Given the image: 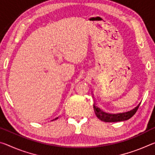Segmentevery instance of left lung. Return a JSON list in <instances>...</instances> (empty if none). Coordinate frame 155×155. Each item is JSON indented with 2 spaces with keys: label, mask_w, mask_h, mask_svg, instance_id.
Here are the masks:
<instances>
[{
  "label": "left lung",
  "mask_w": 155,
  "mask_h": 155,
  "mask_svg": "<svg viewBox=\"0 0 155 155\" xmlns=\"http://www.w3.org/2000/svg\"><path fill=\"white\" fill-rule=\"evenodd\" d=\"M140 103H139L137 107H135L134 109L130 110V111L123 113H119V114H109L103 111V110L98 108L96 105V104H94V109L95 111L97 117L102 121L105 122H121L130 119L131 117L133 116L137 111L140 105Z\"/></svg>",
  "instance_id": "left-lung-1"
}]
</instances>
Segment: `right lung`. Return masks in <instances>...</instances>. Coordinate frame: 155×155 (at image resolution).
I'll use <instances>...</instances> for the list:
<instances>
[{"label": "right lung", "instance_id": "right-lung-1", "mask_svg": "<svg viewBox=\"0 0 155 155\" xmlns=\"http://www.w3.org/2000/svg\"><path fill=\"white\" fill-rule=\"evenodd\" d=\"M57 119H58V117H56V118H55V119H53V120H57Z\"/></svg>", "mask_w": 155, "mask_h": 155}]
</instances>
